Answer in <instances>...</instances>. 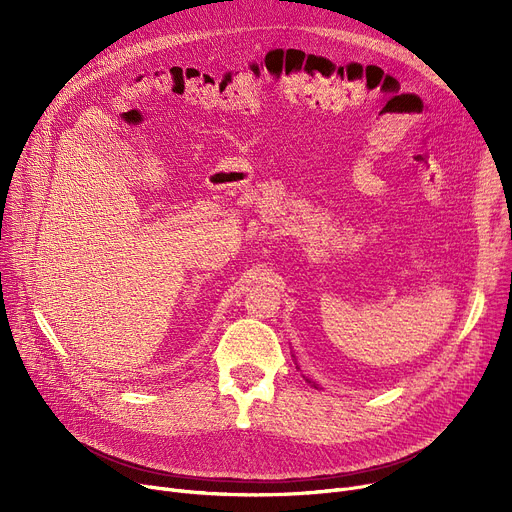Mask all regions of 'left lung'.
Masks as SVG:
<instances>
[{"mask_svg": "<svg viewBox=\"0 0 512 512\" xmlns=\"http://www.w3.org/2000/svg\"><path fill=\"white\" fill-rule=\"evenodd\" d=\"M297 367H299V365H297ZM303 378H305V375H303ZM305 382H309V384H311V386H313V388H317V384H315V382H313V380H309V378H305Z\"/></svg>", "mask_w": 512, "mask_h": 512, "instance_id": "obj_1", "label": "left lung"}]
</instances>
